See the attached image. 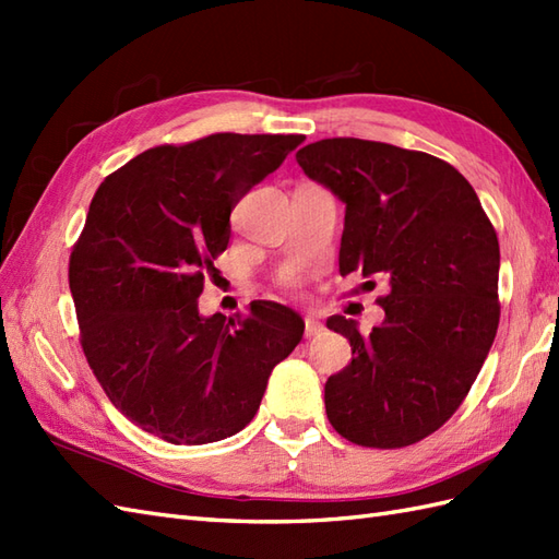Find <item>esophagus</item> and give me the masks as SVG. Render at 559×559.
I'll list each match as a JSON object with an SVG mask.
<instances>
[{"label": "esophagus", "mask_w": 559, "mask_h": 559, "mask_svg": "<svg viewBox=\"0 0 559 559\" xmlns=\"http://www.w3.org/2000/svg\"><path fill=\"white\" fill-rule=\"evenodd\" d=\"M324 331L322 322H317L314 317H305V338H314Z\"/></svg>", "instance_id": "esophagus-1"}]
</instances>
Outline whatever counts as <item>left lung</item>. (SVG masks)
<instances>
[{
  "label": "left lung",
  "instance_id": "obj_1",
  "mask_svg": "<svg viewBox=\"0 0 559 559\" xmlns=\"http://www.w3.org/2000/svg\"><path fill=\"white\" fill-rule=\"evenodd\" d=\"M346 204L338 271L384 278V322L360 334L334 314L353 360L324 386L329 423L348 442L399 449L456 413L500 324V242L454 165L382 141L322 139L295 153ZM372 283V281H367Z\"/></svg>",
  "mask_w": 559,
  "mask_h": 559
}]
</instances>
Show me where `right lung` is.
Listing matches in <instances>:
<instances>
[{
	"mask_svg": "<svg viewBox=\"0 0 559 559\" xmlns=\"http://www.w3.org/2000/svg\"><path fill=\"white\" fill-rule=\"evenodd\" d=\"M305 141L211 134L156 146L105 177L69 257L81 348L112 406L170 444H209L252 423L271 370L305 322L266 300L201 317L230 211Z\"/></svg>",
	"mask_w": 559,
	"mask_h": 559,
	"instance_id": "right-lung-1",
	"label": "right lung"
}]
</instances>
